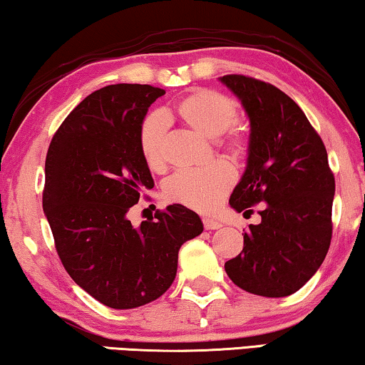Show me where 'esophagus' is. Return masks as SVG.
<instances>
[{
  "mask_svg": "<svg viewBox=\"0 0 365 365\" xmlns=\"http://www.w3.org/2000/svg\"><path fill=\"white\" fill-rule=\"evenodd\" d=\"M202 224H204V229L205 230H217V229H220V227H222L220 222L212 220V219H204Z\"/></svg>",
  "mask_w": 365,
  "mask_h": 365,
  "instance_id": "obj_1",
  "label": "esophagus"
}]
</instances>
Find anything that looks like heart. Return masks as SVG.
I'll list each match as a JSON object with an SVG mask.
<instances>
[{"label": "heart", "instance_id": "b5f03b06", "mask_svg": "<svg viewBox=\"0 0 365 365\" xmlns=\"http://www.w3.org/2000/svg\"><path fill=\"white\" fill-rule=\"evenodd\" d=\"M186 128L210 141L217 140L222 156L232 163H242L247 156V140L232 130L237 121V103L224 93L200 88L179 100L171 110ZM166 128L160 115H148L138 130V148L145 165L151 171L165 170ZM234 171L227 165H212L202 171L174 174L163 187V197L197 212H210L222 202L234 186Z\"/></svg>", "mask_w": 365, "mask_h": 365}]
</instances>
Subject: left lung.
<instances>
[{"mask_svg": "<svg viewBox=\"0 0 365 365\" xmlns=\"http://www.w3.org/2000/svg\"><path fill=\"white\" fill-rule=\"evenodd\" d=\"M250 120L247 168L230 207L262 222L248 225L244 250L225 263L237 287L267 298L288 297L318 272L331 245L336 182L323 140L297 103L272 83L224 76Z\"/></svg>", "mask_w": 365, "mask_h": 365, "instance_id": "left-lung-1", "label": "left lung"}]
</instances>
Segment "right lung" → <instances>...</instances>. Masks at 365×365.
<instances>
[{
    "mask_svg": "<svg viewBox=\"0 0 365 365\" xmlns=\"http://www.w3.org/2000/svg\"><path fill=\"white\" fill-rule=\"evenodd\" d=\"M165 93L140 83L100 88L68 113L47 150L42 207L56 250L73 282L113 309L160 298L176 278L179 248L204 230L179 204L140 227L128 219L141 191L155 186L138 130Z\"/></svg>",
    "mask_w": 365,
    "mask_h": 365,
    "instance_id": "add662e5",
    "label": "right lung"
}]
</instances>
